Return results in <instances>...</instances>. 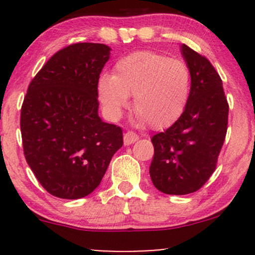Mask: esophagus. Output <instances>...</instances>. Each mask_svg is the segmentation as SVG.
Instances as JSON below:
<instances>
[{"label": "esophagus", "instance_id": "34e87169", "mask_svg": "<svg viewBox=\"0 0 255 255\" xmlns=\"http://www.w3.org/2000/svg\"><path fill=\"white\" fill-rule=\"evenodd\" d=\"M137 139H139V136H137V134L134 133V131H127L124 135V142L126 146L134 144V142L137 141Z\"/></svg>", "mask_w": 255, "mask_h": 255}]
</instances>
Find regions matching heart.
Wrapping results in <instances>:
<instances>
[{
  "label": "heart",
  "mask_w": 255,
  "mask_h": 255,
  "mask_svg": "<svg viewBox=\"0 0 255 255\" xmlns=\"http://www.w3.org/2000/svg\"><path fill=\"white\" fill-rule=\"evenodd\" d=\"M191 93V73L183 61L153 51L120 58L113 75L99 78L98 95L105 111L119 118L134 95V111L141 122L165 128L182 116Z\"/></svg>",
  "instance_id": "1"
}]
</instances>
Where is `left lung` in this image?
Masks as SVG:
<instances>
[{
    "mask_svg": "<svg viewBox=\"0 0 255 255\" xmlns=\"http://www.w3.org/2000/svg\"><path fill=\"white\" fill-rule=\"evenodd\" d=\"M191 73V93L182 116L151 139L154 147L150 165L158 191L184 195L198 191L217 164L228 127L229 105L222 79L206 57L181 45Z\"/></svg>",
    "mask_w": 255,
    "mask_h": 255,
    "instance_id": "obj_1",
    "label": "left lung"
}]
</instances>
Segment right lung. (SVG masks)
<instances>
[{
	"mask_svg": "<svg viewBox=\"0 0 255 255\" xmlns=\"http://www.w3.org/2000/svg\"><path fill=\"white\" fill-rule=\"evenodd\" d=\"M111 49L77 43L57 51L31 81L20 128L27 164L46 192L80 199L101 183L122 129L98 115V80Z\"/></svg>",
	"mask_w": 255,
	"mask_h": 255,
	"instance_id": "add662e5",
	"label": "right lung"
}]
</instances>
